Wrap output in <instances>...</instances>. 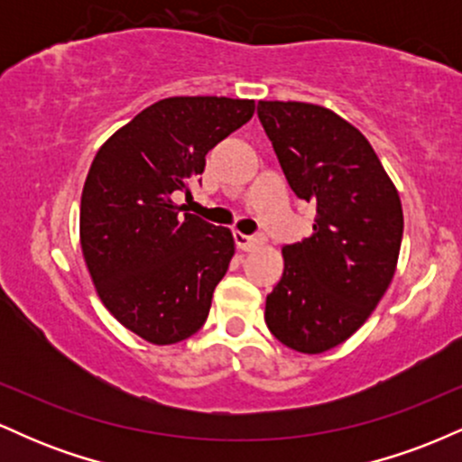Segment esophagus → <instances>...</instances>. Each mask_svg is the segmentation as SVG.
Masks as SVG:
<instances>
[{"mask_svg": "<svg viewBox=\"0 0 462 462\" xmlns=\"http://www.w3.org/2000/svg\"><path fill=\"white\" fill-rule=\"evenodd\" d=\"M235 243L241 252H252V249L263 245V238L261 236H247V235H243V232H235Z\"/></svg>", "mask_w": 462, "mask_h": 462, "instance_id": "1", "label": "esophagus"}]
</instances>
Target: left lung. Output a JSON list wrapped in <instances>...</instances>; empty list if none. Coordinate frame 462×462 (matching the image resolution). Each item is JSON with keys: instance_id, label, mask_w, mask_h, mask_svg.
<instances>
[{"instance_id": "obj_1", "label": "left lung", "mask_w": 462, "mask_h": 462, "mask_svg": "<svg viewBox=\"0 0 462 462\" xmlns=\"http://www.w3.org/2000/svg\"><path fill=\"white\" fill-rule=\"evenodd\" d=\"M289 187L317 206L312 235L282 247L264 321L286 347L321 354L367 321L393 280L404 213L360 132L323 106L258 102Z\"/></svg>"}]
</instances>
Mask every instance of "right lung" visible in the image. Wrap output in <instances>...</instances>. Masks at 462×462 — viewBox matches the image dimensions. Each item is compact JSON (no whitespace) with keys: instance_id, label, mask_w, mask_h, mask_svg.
<instances>
[{"instance_id":"obj_1","label":"right lung","mask_w":462,"mask_h":462,"mask_svg":"<svg viewBox=\"0 0 462 462\" xmlns=\"http://www.w3.org/2000/svg\"><path fill=\"white\" fill-rule=\"evenodd\" d=\"M254 99L167 97L99 147L79 204V243L95 289L121 326L153 346L204 326L235 238L173 204L206 153L247 124Z\"/></svg>"}]
</instances>
